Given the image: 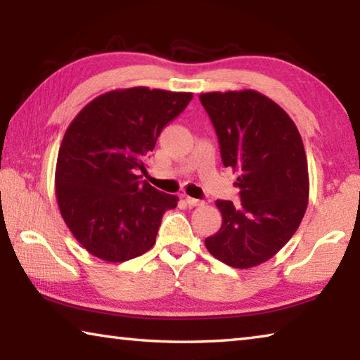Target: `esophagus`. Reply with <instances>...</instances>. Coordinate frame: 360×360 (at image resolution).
<instances>
[{
  "label": "esophagus",
  "mask_w": 360,
  "mask_h": 360,
  "mask_svg": "<svg viewBox=\"0 0 360 360\" xmlns=\"http://www.w3.org/2000/svg\"><path fill=\"white\" fill-rule=\"evenodd\" d=\"M186 203L188 206H202L203 205L202 200H197V198H192V197H186Z\"/></svg>",
  "instance_id": "obj_1"
}]
</instances>
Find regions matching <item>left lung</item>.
Segmentation results:
<instances>
[{
	"label": "left lung",
	"instance_id": "left-lung-1",
	"mask_svg": "<svg viewBox=\"0 0 360 360\" xmlns=\"http://www.w3.org/2000/svg\"><path fill=\"white\" fill-rule=\"evenodd\" d=\"M214 125L224 167L238 172L240 205L217 200L222 225L205 240L217 260L251 268L271 259L308 205V163L300 133L275 101L255 90L200 95Z\"/></svg>",
	"mask_w": 360,
	"mask_h": 360
}]
</instances>
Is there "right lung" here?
I'll return each mask as SVG.
<instances>
[{
  "label": "right lung",
  "mask_w": 360,
  "mask_h": 360,
  "mask_svg": "<svg viewBox=\"0 0 360 360\" xmlns=\"http://www.w3.org/2000/svg\"><path fill=\"white\" fill-rule=\"evenodd\" d=\"M191 100L187 92L112 90L70 124L57 158V202L71 233L95 257L125 262L155 245L178 197L141 181L139 172L163 127Z\"/></svg>",
  "instance_id": "obj_1"
}]
</instances>
